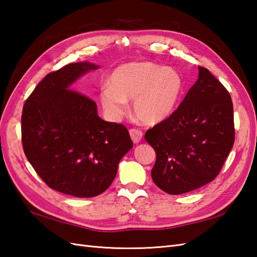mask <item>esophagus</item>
Instances as JSON below:
<instances>
[{
	"label": "esophagus",
	"mask_w": 257,
	"mask_h": 257,
	"mask_svg": "<svg viewBox=\"0 0 257 257\" xmlns=\"http://www.w3.org/2000/svg\"><path fill=\"white\" fill-rule=\"evenodd\" d=\"M130 135H131V139H132V141L135 144L140 143L141 140L143 139V132L139 128H131L130 130Z\"/></svg>",
	"instance_id": "esophagus-1"
}]
</instances>
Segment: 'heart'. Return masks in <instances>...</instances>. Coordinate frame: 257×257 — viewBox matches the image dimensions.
I'll return each mask as SVG.
<instances>
[{
  "label": "heart",
  "instance_id": "b5f03b06",
  "mask_svg": "<svg viewBox=\"0 0 257 257\" xmlns=\"http://www.w3.org/2000/svg\"><path fill=\"white\" fill-rule=\"evenodd\" d=\"M183 90V77L176 68L152 62L128 63L111 74L100 101L105 114L116 121L126 112L128 100H134L136 116L144 123L157 124L177 109Z\"/></svg>",
  "mask_w": 257,
  "mask_h": 257
}]
</instances>
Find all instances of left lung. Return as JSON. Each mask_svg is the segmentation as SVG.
I'll return each mask as SVG.
<instances>
[{
  "label": "left lung",
  "mask_w": 257,
  "mask_h": 257,
  "mask_svg": "<svg viewBox=\"0 0 257 257\" xmlns=\"http://www.w3.org/2000/svg\"><path fill=\"white\" fill-rule=\"evenodd\" d=\"M198 71L197 81L178 109L145 134L157 155L153 181L172 195L215 180L234 143L229 91L207 68L198 66Z\"/></svg>",
  "instance_id": "8db88e82"
}]
</instances>
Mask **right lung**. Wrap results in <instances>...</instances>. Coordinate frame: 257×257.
<instances>
[{"instance_id": "right-lung-1", "label": "right lung", "mask_w": 257, "mask_h": 257, "mask_svg": "<svg viewBox=\"0 0 257 257\" xmlns=\"http://www.w3.org/2000/svg\"><path fill=\"white\" fill-rule=\"evenodd\" d=\"M96 68L83 62L49 73L25 101L22 114V143L30 165L50 189L76 197L107 190L133 147L123 124L103 121L93 100L68 89Z\"/></svg>"}]
</instances>
